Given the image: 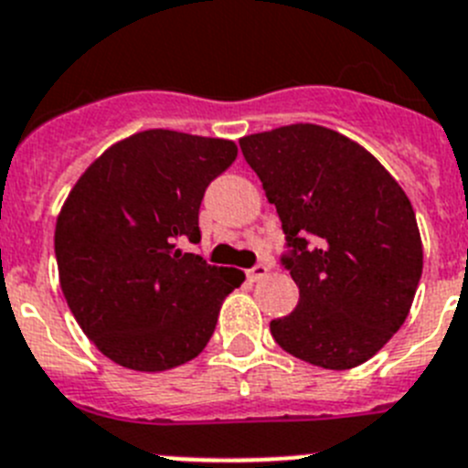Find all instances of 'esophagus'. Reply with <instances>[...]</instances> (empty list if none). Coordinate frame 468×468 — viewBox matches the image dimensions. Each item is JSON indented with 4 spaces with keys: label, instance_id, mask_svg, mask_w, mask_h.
Returning <instances> with one entry per match:
<instances>
[{
    "label": "esophagus",
    "instance_id": "34e87169",
    "mask_svg": "<svg viewBox=\"0 0 468 468\" xmlns=\"http://www.w3.org/2000/svg\"><path fill=\"white\" fill-rule=\"evenodd\" d=\"M246 273H248V281H252V282L262 281V278L269 273V267H267V264H255V267L248 269Z\"/></svg>",
    "mask_w": 468,
    "mask_h": 468
}]
</instances>
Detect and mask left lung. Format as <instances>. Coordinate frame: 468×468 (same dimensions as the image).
<instances>
[{"label": "left lung", "mask_w": 468, "mask_h": 468, "mask_svg": "<svg viewBox=\"0 0 468 468\" xmlns=\"http://www.w3.org/2000/svg\"><path fill=\"white\" fill-rule=\"evenodd\" d=\"M281 218L299 303L271 320L285 353L323 368L374 357L404 324L422 276L413 206L371 153L320 125L239 141Z\"/></svg>", "instance_id": "obj_1"}]
</instances>
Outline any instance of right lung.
Returning a JSON list of instances; mask_svg holds the SVG:
<instances>
[{"label": "right lung", "mask_w": 468, "mask_h": 468, "mask_svg": "<svg viewBox=\"0 0 468 468\" xmlns=\"http://www.w3.org/2000/svg\"><path fill=\"white\" fill-rule=\"evenodd\" d=\"M234 141L148 130L111 145L69 192L55 227L59 285L85 336L134 371L195 359L243 271L183 252L199 206L237 160Z\"/></svg>", "instance_id": "add662e5"}]
</instances>
